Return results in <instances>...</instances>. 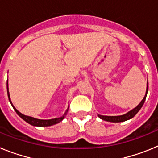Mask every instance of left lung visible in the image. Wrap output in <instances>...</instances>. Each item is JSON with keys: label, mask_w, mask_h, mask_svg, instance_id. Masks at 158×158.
Masks as SVG:
<instances>
[{"label": "left lung", "mask_w": 158, "mask_h": 158, "mask_svg": "<svg viewBox=\"0 0 158 158\" xmlns=\"http://www.w3.org/2000/svg\"><path fill=\"white\" fill-rule=\"evenodd\" d=\"M147 93H148V81H147V89H146V95H145L144 98H143V100L140 102V104L137 106L135 108H134L133 110H131V111H129V112L127 113V114H125V115H118V116H106V115H98V116L100 117L101 119L107 121V122L120 123V122H124V121L128 120V119H130V118H133V117L136 115L137 113L139 112V110L141 109V107H142V105H143V104H144L145 100H146Z\"/></svg>", "instance_id": "left-lung-1"}]
</instances>
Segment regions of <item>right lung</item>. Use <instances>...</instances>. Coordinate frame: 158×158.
<instances>
[{
    "label": "right lung",
    "instance_id": "1",
    "mask_svg": "<svg viewBox=\"0 0 158 158\" xmlns=\"http://www.w3.org/2000/svg\"><path fill=\"white\" fill-rule=\"evenodd\" d=\"M7 93H8V99H9V101H10L11 104H12V107L14 108V110L16 111V112L17 113V115H19L20 118H22L24 121H26L27 123H28L29 124L32 125V126H36V127H49V126H52L54 124H56L58 123L61 122V121L65 118V116L66 115V113L68 111V109L66 110L65 113L64 114L63 116L60 117V118H52V119H47V120H43V119H38V118H33V117H30V116H27V115H24L23 114L18 111L16 109V107H14L12 105V102L10 100V96H9V92H8V82H7Z\"/></svg>",
    "mask_w": 158,
    "mask_h": 158
}]
</instances>
